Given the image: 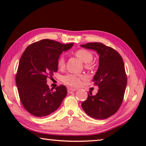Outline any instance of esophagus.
I'll list each match as a JSON object with an SVG mask.
<instances>
[{
  "mask_svg": "<svg viewBox=\"0 0 146 146\" xmlns=\"http://www.w3.org/2000/svg\"><path fill=\"white\" fill-rule=\"evenodd\" d=\"M75 91H76V89H72V88H68V93H72L73 92H75Z\"/></svg>",
  "mask_w": 146,
  "mask_h": 146,
  "instance_id": "esophagus-1",
  "label": "esophagus"
}]
</instances>
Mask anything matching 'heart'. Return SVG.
<instances>
[{
  "label": "heart",
  "mask_w": 146,
  "mask_h": 146,
  "mask_svg": "<svg viewBox=\"0 0 146 146\" xmlns=\"http://www.w3.org/2000/svg\"><path fill=\"white\" fill-rule=\"evenodd\" d=\"M75 55L80 58L83 62H85V67L90 69L92 67V64L91 62L93 58V53L89 50L85 49H80L75 51ZM58 67L60 69H63L65 67V59L63 56L59 57L57 61ZM84 78V76L82 75H76L73 73H68L62 76V81L66 85L73 88H76L80 86L81 80Z\"/></svg>",
  "instance_id": "obj_1"
}]
</instances>
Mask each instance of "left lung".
Here are the masks:
<instances>
[{
	"mask_svg": "<svg viewBox=\"0 0 146 146\" xmlns=\"http://www.w3.org/2000/svg\"><path fill=\"white\" fill-rule=\"evenodd\" d=\"M95 50L99 55V66L94 76V84L98 86L96 95L88 93L81 104L86 114L95 119H106L120 108L127 85V75L122 56L111 47L100 42L81 45Z\"/></svg>",
	"mask_w": 146,
	"mask_h": 146,
	"instance_id": "obj_1",
	"label": "left lung"
}]
</instances>
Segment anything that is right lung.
I'll return each mask as SVG.
<instances>
[{"instance_id":"obj_1","label":"right lung","mask_w":146,"mask_h":146,"mask_svg":"<svg viewBox=\"0 0 146 146\" xmlns=\"http://www.w3.org/2000/svg\"><path fill=\"white\" fill-rule=\"evenodd\" d=\"M73 46L43 39L28 46L20 59L16 84L20 100L27 111L38 117H45L57 110L67 95L66 86L55 91L47 85V78L58 70L60 54Z\"/></svg>"}]
</instances>
